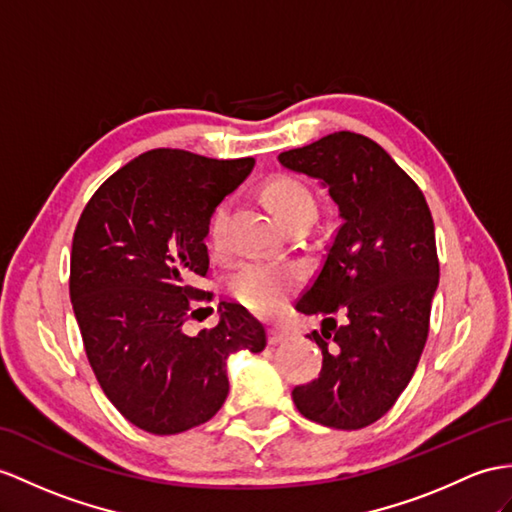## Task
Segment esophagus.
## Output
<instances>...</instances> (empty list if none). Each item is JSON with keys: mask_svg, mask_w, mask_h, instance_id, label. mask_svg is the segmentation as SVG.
I'll use <instances>...</instances> for the list:
<instances>
[{"mask_svg": "<svg viewBox=\"0 0 512 512\" xmlns=\"http://www.w3.org/2000/svg\"><path fill=\"white\" fill-rule=\"evenodd\" d=\"M286 339H289V332H286V330L280 328V326H271V330H269V343H271V345L284 343Z\"/></svg>", "mask_w": 512, "mask_h": 512, "instance_id": "obj_1", "label": "esophagus"}]
</instances>
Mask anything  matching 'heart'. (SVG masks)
I'll use <instances>...</instances> for the list:
<instances>
[{
	"instance_id": "heart-1",
	"label": "heart",
	"mask_w": 512,
	"mask_h": 512,
	"mask_svg": "<svg viewBox=\"0 0 512 512\" xmlns=\"http://www.w3.org/2000/svg\"><path fill=\"white\" fill-rule=\"evenodd\" d=\"M267 199L276 215L289 226L297 219H313L315 197L308 186L295 178H276L267 184ZM226 204H219L210 219V239L219 243ZM299 273L293 267L265 263V260H245L234 267L228 278L230 293L256 315H273L286 304V299L297 289Z\"/></svg>"
}]
</instances>
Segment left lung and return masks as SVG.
Instances as JSON below:
<instances>
[{"label": "left lung", "instance_id": "8db88e82", "mask_svg": "<svg viewBox=\"0 0 512 512\" xmlns=\"http://www.w3.org/2000/svg\"><path fill=\"white\" fill-rule=\"evenodd\" d=\"M315 178L339 206L341 228L295 308L321 315L319 378L295 386L306 419L336 430L378 421L408 386L428 339L439 286L434 223L426 197L371 139L334 132L278 156ZM346 315L343 327L331 317Z\"/></svg>", "mask_w": 512, "mask_h": 512}]
</instances>
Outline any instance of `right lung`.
Here are the masks:
<instances>
[{"label": "right lung", "mask_w": 512, "mask_h": 512, "mask_svg": "<svg viewBox=\"0 0 512 512\" xmlns=\"http://www.w3.org/2000/svg\"><path fill=\"white\" fill-rule=\"evenodd\" d=\"M254 158L152 149L110 176L73 234L69 295L86 356L108 400L136 428L178 434L228 397V358L263 352L265 326L223 302L219 323L184 332L193 286L208 271L210 217Z\"/></svg>", "instance_id": "add662e5"}]
</instances>
